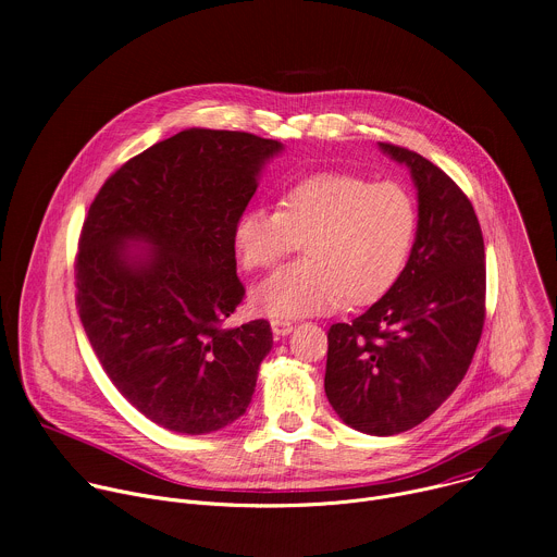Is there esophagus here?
Here are the masks:
<instances>
[{
    "mask_svg": "<svg viewBox=\"0 0 557 557\" xmlns=\"http://www.w3.org/2000/svg\"><path fill=\"white\" fill-rule=\"evenodd\" d=\"M271 329H273V335H275V337H286V335L293 331V322L282 320V317H273V320H271Z\"/></svg>",
    "mask_w": 557,
    "mask_h": 557,
    "instance_id": "obj_1",
    "label": "esophagus"
}]
</instances>
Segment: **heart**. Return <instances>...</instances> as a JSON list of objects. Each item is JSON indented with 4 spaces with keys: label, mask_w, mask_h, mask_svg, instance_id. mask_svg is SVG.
Returning <instances> with one entry per match:
<instances>
[{
    "label": "heart",
    "mask_w": 557,
    "mask_h": 557,
    "mask_svg": "<svg viewBox=\"0 0 557 557\" xmlns=\"http://www.w3.org/2000/svg\"><path fill=\"white\" fill-rule=\"evenodd\" d=\"M417 226V202L399 183L320 174L286 189L277 209L245 211L233 237L247 271L277 267L305 240L306 256L253 293L262 312L301 317L387 293L410 260Z\"/></svg>",
    "instance_id": "b5f03b06"
}]
</instances>
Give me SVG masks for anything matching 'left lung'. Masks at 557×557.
<instances>
[{
	"label": "left lung",
	"instance_id": "1",
	"mask_svg": "<svg viewBox=\"0 0 557 557\" xmlns=\"http://www.w3.org/2000/svg\"><path fill=\"white\" fill-rule=\"evenodd\" d=\"M410 168L419 226L394 286L329 331L324 387L339 419L372 436L423 423L467 374L485 324V243L462 189L428 158L379 143Z\"/></svg>",
	"mask_w": 557,
	"mask_h": 557
}]
</instances>
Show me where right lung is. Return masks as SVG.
<instances>
[{
	"label": "right lung",
	"instance_id": "1",
	"mask_svg": "<svg viewBox=\"0 0 557 557\" xmlns=\"http://www.w3.org/2000/svg\"><path fill=\"white\" fill-rule=\"evenodd\" d=\"M282 143L185 129L116 170L78 235L76 308L106 374L149 421L209 434L240 419L271 324L224 329L245 297L235 224ZM129 242L152 249L134 255Z\"/></svg>",
	"mask_w": 557,
	"mask_h": 557
}]
</instances>
